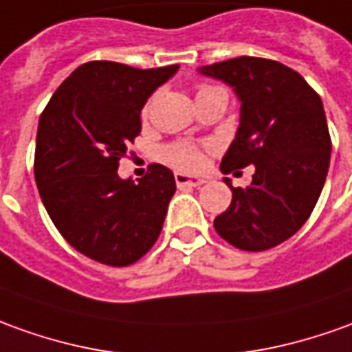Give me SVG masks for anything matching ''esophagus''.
Listing matches in <instances>:
<instances>
[{"label":"esophagus","mask_w":352,"mask_h":352,"mask_svg":"<svg viewBox=\"0 0 352 352\" xmlns=\"http://www.w3.org/2000/svg\"><path fill=\"white\" fill-rule=\"evenodd\" d=\"M176 178V184L184 188V186H190V188H199L201 184H205V180L201 176H191V174H186V172H176L174 174Z\"/></svg>","instance_id":"34e87169"}]
</instances>
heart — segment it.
I'll list each match as a JSON object with an SVG mask.
<instances>
[{
	"mask_svg": "<svg viewBox=\"0 0 352 352\" xmlns=\"http://www.w3.org/2000/svg\"><path fill=\"white\" fill-rule=\"evenodd\" d=\"M208 89L214 88L203 86V88L199 89V94L208 91ZM147 111H149V105L145 107V113H147ZM164 159L170 162L172 166H176V168H182V170H193V168L199 166L201 151L195 145L191 144H174L164 149Z\"/></svg>",
	"mask_w": 352,
	"mask_h": 352,
	"instance_id": "1",
	"label": "heart"
}]
</instances>
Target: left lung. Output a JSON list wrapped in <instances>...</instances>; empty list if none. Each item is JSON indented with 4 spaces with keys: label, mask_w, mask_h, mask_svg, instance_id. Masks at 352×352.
I'll return each mask as SVG.
<instances>
[{
    "label": "left lung",
    "mask_w": 352,
    "mask_h": 352,
    "mask_svg": "<svg viewBox=\"0 0 352 352\" xmlns=\"http://www.w3.org/2000/svg\"><path fill=\"white\" fill-rule=\"evenodd\" d=\"M199 72L228 84L241 103L220 170L254 166L247 188L224 178L232 203L214 218V230L243 251L280 245L307 222L328 176L331 140L322 99L278 60L236 57Z\"/></svg>",
    "instance_id": "obj_1"
}]
</instances>
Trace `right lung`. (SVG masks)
Returning <instances> with one entry per match:
<instances>
[{
	"label": "right lung",
	"instance_id": "obj_1",
	"mask_svg": "<svg viewBox=\"0 0 352 352\" xmlns=\"http://www.w3.org/2000/svg\"><path fill=\"white\" fill-rule=\"evenodd\" d=\"M178 69L91 60L60 84L40 116L34 176L43 207L60 236L98 263H135L161 234L176 191L170 168L151 164L138 182L116 170L142 132L147 99Z\"/></svg>",
	"mask_w": 352,
	"mask_h": 352
}]
</instances>
